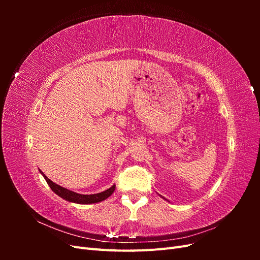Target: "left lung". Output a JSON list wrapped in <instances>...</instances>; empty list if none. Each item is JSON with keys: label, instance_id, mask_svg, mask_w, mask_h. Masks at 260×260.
<instances>
[{"label": "left lung", "instance_id": "left-lung-1", "mask_svg": "<svg viewBox=\"0 0 260 260\" xmlns=\"http://www.w3.org/2000/svg\"><path fill=\"white\" fill-rule=\"evenodd\" d=\"M161 198H162V196H161ZM162 199H164V200H166V199H165V198H162ZM166 201H167V200H166Z\"/></svg>", "mask_w": 260, "mask_h": 260}]
</instances>
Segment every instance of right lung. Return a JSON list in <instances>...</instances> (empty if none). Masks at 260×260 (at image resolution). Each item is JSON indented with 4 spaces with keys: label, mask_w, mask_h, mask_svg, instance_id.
Here are the masks:
<instances>
[{
    "label": "right lung",
    "mask_w": 260,
    "mask_h": 260,
    "mask_svg": "<svg viewBox=\"0 0 260 260\" xmlns=\"http://www.w3.org/2000/svg\"><path fill=\"white\" fill-rule=\"evenodd\" d=\"M40 172L42 174V176L44 177L45 181L48 182V184L50 185V187L52 188V191L57 194L59 198L64 199L68 202H72V203H76V204H82V205H85V204H94V203H100L102 201L106 200L107 198L111 196L114 191H115V187L116 185L114 184L113 186H111L107 190L101 192V193H96V194H90V195H84V194H79V193H76L68 190L66 187H62L56 183H54L53 181H51L48 177H46L43 172L40 170Z\"/></svg>",
    "instance_id": "1"
}]
</instances>
